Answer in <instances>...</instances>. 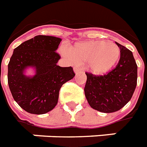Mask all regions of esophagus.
<instances>
[{"mask_svg": "<svg viewBox=\"0 0 147 147\" xmlns=\"http://www.w3.org/2000/svg\"><path fill=\"white\" fill-rule=\"evenodd\" d=\"M74 71H75V72L77 74V73H78V72H80V71H81V69H78V68H77V67H74Z\"/></svg>", "mask_w": 147, "mask_h": 147, "instance_id": "esophagus-1", "label": "esophagus"}]
</instances>
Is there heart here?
<instances>
[{"mask_svg": "<svg viewBox=\"0 0 147 147\" xmlns=\"http://www.w3.org/2000/svg\"><path fill=\"white\" fill-rule=\"evenodd\" d=\"M69 55L77 63L87 62L88 69L95 75H102L116 65L121 51L113 41H88L71 47Z\"/></svg>", "mask_w": 147, "mask_h": 147, "instance_id": "obj_1", "label": "heart"}]
</instances>
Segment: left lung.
<instances>
[{
    "mask_svg": "<svg viewBox=\"0 0 147 147\" xmlns=\"http://www.w3.org/2000/svg\"><path fill=\"white\" fill-rule=\"evenodd\" d=\"M121 55L116 68L103 76L86 72L85 96L92 108L102 113L119 110L130 100L137 84V65L133 53L116 42Z\"/></svg>",
    "mask_w": 147,
    "mask_h": 147,
    "instance_id": "left-lung-1",
    "label": "left lung"
}]
</instances>
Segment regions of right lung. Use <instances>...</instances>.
Here are the masks:
<instances>
[{
    "mask_svg": "<svg viewBox=\"0 0 147 147\" xmlns=\"http://www.w3.org/2000/svg\"><path fill=\"white\" fill-rule=\"evenodd\" d=\"M61 41L56 37L38 35L14 49L8 63V86L17 103L29 113L40 115L53 109L62 85L76 75L71 66L57 65L61 56L56 50ZM29 66L36 69L32 78L24 75Z\"/></svg>",
    "mask_w": 147,
    "mask_h": 147,
    "instance_id": "right-lung-1",
    "label": "right lung"
}]
</instances>
